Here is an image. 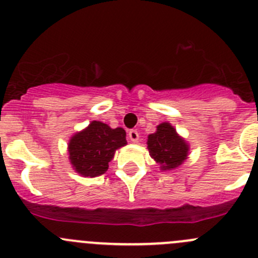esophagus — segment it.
Returning a JSON list of instances; mask_svg holds the SVG:
<instances>
[{
  "label": "esophagus",
  "instance_id": "obj_1",
  "mask_svg": "<svg viewBox=\"0 0 258 258\" xmlns=\"http://www.w3.org/2000/svg\"><path fill=\"white\" fill-rule=\"evenodd\" d=\"M128 137L132 142H137L140 139L139 131H137V130H131V131L128 132Z\"/></svg>",
  "mask_w": 258,
  "mask_h": 258
}]
</instances>
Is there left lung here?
Returning a JSON list of instances; mask_svg holds the SVG:
<instances>
[{
	"label": "left lung",
	"instance_id": "obj_1",
	"mask_svg": "<svg viewBox=\"0 0 258 258\" xmlns=\"http://www.w3.org/2000/svg\"><path fill=\"white\" fill-rule=\"evenodd\" d=\"M147 148L150 156L161 166V170H175L186 161L188 144L178 136L168 122L157 126L155 134L148 135Z\"/></svg>",
	"mask_w": 258,
	"mask_h": 258
}]
</instances>
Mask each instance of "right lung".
<instances>
[{
    "mask_svg": "<svg viewBox=\"0 0 258 258\" xmlns=\"http://www.w3.org/2000/svg\"><path fill=\"white\" fill-rule=\"evenodd\" d=\"M126 144L123 128H111L103 122L92 121L70 140V162L81 176H101L108 170V162L113 158L117 148Z\"/></svg>",
    "mask_w": 258,
    "mask_h": 258,
    "instance_id": "1",
    "label": "right lung"
}]
</instances>
